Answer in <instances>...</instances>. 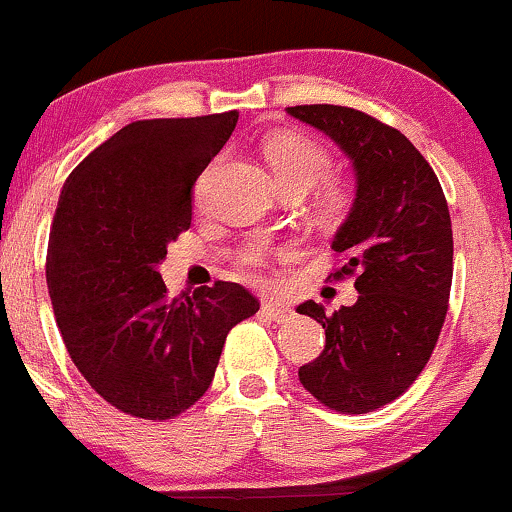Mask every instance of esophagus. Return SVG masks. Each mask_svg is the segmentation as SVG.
Wrapping results in <instances>:
<instances>
[{
  "instance_id": "obj_1",
  "label": "esophagus",
  "mask_w": 512,
  "mask_h": 512,
  "mask_svg": "<svg viewBox=\"0 0 512 512\" xmlns=\"http://www.w3.org/2000/svg\"><path fill=\"white\" fill-rule=\"evenodd\" d=\"M263 315L268 317V320L282 324V322H289L291 317H294V310L289 308L287 303L282 301H263Z\"/></svg>"
}]
</instances>
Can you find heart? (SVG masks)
Listing matches in <instances>:
<instances>
[{
  "instance_id": "1",
  "label": "heart",
  "mask_w": 512,
  "mask_h": 512,
  "mask_svg": "<svg viewBox=\"0 0 512 512\" xmlns=\"http://www.w3.org/2000/svg\"><path fill=\"white\" fill-rule=\"evenodd\" d=\"M265 157H268L280 190H301L303 195L313 190L317 183H322L329 176L331 164H334L331 152L322 143H317L310 136L294 134V131L270 138L268 145H265ZM348 202L350 192L338 183H327L320 190V197H317V207L324 216L343 214ZM237 263L249 277H261L265 263H268V251H265V247H249L247 251H242Z\"/></svg>"
}]
</instances>
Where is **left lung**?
<instances>
[{
  "mask_svg": "<svg viewBox=\"0 0 512 512\" xmlns=\"http://www.w3.org/2000/svg\"><path fill=\"white\" fill-rule=\"evenodd\" d=\"M291 117L327 134L353 159L357 192L331 249L355 275V305L298 313L322 324L327 343L298 369L303 388L341 414H367L416 381L440 336L454 275V237L442 185L411 141L343 105H296Z\"/></svg>",
  "mask_w": 512,
  "mask_h": 512,
  "instance_id": "left-lung-1",
  "label": "left lung"
}]
</instances>
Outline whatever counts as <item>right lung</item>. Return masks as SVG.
I'll list each match as a JSON object with an SVG mask.
<instances>
[{"label":"right lung","mask_w":512,"mask_h":512,"mask_svg":"<svg viewBox=\"0 0 512 512\" xmlns=\"http://www.w3.org/2000/svg\"><path fill=\"white\" fill-rule=\"evenodd\" d=\"M240 112L141 119L72 169L58 199L46 284L65 348L124 414L167 421L214 381L228 331L256 315L235 282L169 298L159 263L192 223V188Z\"/></svg>","instance_id":"right-lung-1"}]
</instances>
